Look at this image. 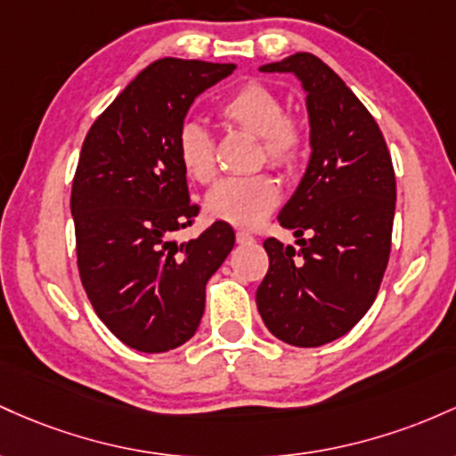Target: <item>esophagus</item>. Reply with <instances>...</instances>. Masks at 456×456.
I'll list each match as a JSON object with an SVG mask.
<instances>
[{"label":"esophagus","instance_id":"34e87169","mask_svg":"<svg viewBox=\"0 0 456 456\" xmlns=\"http://www.w3.org/2000/svg\"><path fill=\"white\" fill-rule=\"evenodd\" d=\"M237 243H241V245L254 243V237L249 232H243V230H239V232H237Z\"/></svg>","mask_w":456,"mask_h":456}]
</instances>
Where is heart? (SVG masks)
<instances>
[{"label": "heart", "mask_w": 456, "mask_h": 456, "mask_svg": "<svg viewBox=\"0 0 456 456\" xmlns=\"http://www.w3.org/2000/svg\"><path fill=\"white\" fill-rule=\"evenodd\" d=\"M228 125L258 137L260 159L280 170H293L304 151L299 125L284 116V103L273 90L258 81L237 88L219 107ZM178 159L191 181L208 185L217 174L213 137L198 122H187L178 131ZM280 187L269 174L248 178H226L207 196V213L219 222L239 228H254L278 207Z\"/></svg>", "instance_id": "obj_1"}]
</instances>
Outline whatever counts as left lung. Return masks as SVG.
<instances>
[{"label":"left lung","mask_w":456,"mask_h":456,"mask_svg":"<svg viewBox=\"0 0 456 456\" xmlns=\"http://www.w3.org/2000/svg\"><path fill=\"white\" fill-rule=\"evenodd\" d=\"M301 81L310 120V161L278 215L297 245L267 239L269 271L256 305L275 338L321 346L366 314L392 245L396 178L370 111L312 53L260 66Z\"/></svg>","instance_id":"1"}]
</instances>
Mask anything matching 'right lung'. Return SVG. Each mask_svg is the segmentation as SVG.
Wrapping results in <instances>:
<instances>
[{"mask_svg": "<svg viewBox=\"0 0 456 456\" xmlns=\"http://www.w3.org/2000/svg\"><path fill=\"white\" fill-rule=\"evenodd\" d=\"M234 69L157 60L96 118L81 146L70 193L79 278L99 319L135 351H170L196 334L208 278L234 248L226 222L174 239L200 211L189 200L178 131L196 96Z\"/></svg>", "mask_w": 456, "mask_h": 456, "instance_id": "add662e5", "label": "right lung"}]
</instances>
